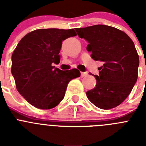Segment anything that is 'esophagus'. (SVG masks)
<instances>
[{"label":"esophagus","mask_w":146,"mask_h":146,"mask_svg":"<svg viewBox=\"0 0 146 146\" xmlns=\"http://www.w3.org/2000/svg\"><path fill=\"white\" fill-rule=\"evenodd\" d=\"M88 75V72H81V77H86V76Z\"/></svg>","instance_id":"esophagus-1"}]
</instances>
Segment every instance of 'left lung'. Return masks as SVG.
<instances>
[{"label": "left lung", "instance_id": "8db88e82", "mask_svg": "<svg viewBox=\"0 0 146 146\" xmlns=\"http://www.w3.org/2000/svg\"><path fill=\"white\" fill-rule=\"evenodd\" d=\"M80 38L88 42L87 50L94 60L104 63L96 85L86 92L97 108L109 110L118 106L129 95L138 76L139 55L128 35L114 27L95 25L76 28Z\"/></svg>", "mask_w": 146, "mask_h": 146}]
</instances>
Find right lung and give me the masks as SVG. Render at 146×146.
<instances>
[{"mask_svg":"<svg viewBox=\"0 0 146 146\" xmlns=\"http://www.w3.org/2000/svg\"><path fill=\"white\" fill-rule=\"evenodd\" d=\"M76 35L74 29H37L25 35L14 50L11 71L17 90L35 108L57 106L69 82L80 76L77 69L62 71L52 66L60 62L62 42Z\"/></svg>","mask_w":146,"mask_h":146,"instance_id":"add662e5","label":"right lung"}]
</instances>
